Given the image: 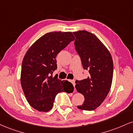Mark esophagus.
<instances>
[{"instance_id": "34e87169", "label": "esophagus", "mask_w": 133, "mask_h": 133, "mask_svg": "<svg viewBox=\"0 0 133 133\" xmlns=\"http://www.w3.org/2000/svg\"><path fill=\"white\" fill-rule=\"evenodd\" d=\"M70 81H71V82L73 84L74 87H75V81H74V80H71Z\"/></svg>"}]
</instances>
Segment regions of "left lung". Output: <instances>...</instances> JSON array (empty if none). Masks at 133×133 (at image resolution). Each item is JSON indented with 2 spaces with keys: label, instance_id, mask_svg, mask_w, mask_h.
<instances>
[{
  "label": "left lung",
  "instance_id": "8db88e82",
  "mask_svg": "<svg viewBox=\"0 0 133 133\" xmlns=\"http://www.w3.org/2000/svg\"><path fill=\"white\" fill-rule=\"evenodd\" d=\"M75 48L81 57L83 68L89 71L87 79L76 81L78 92L84 96L79 109L94 110L104 101L111 88L113 63L109 51L95 35L87 31L73 32Z\"/></svg>",
  "mask_w": 133,
  "mask_h": 133
}]
</instances>
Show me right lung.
I'll return each instance as SVG.
<instances>
[{"label": "right lung", "mask_w": 133, "mask_h": 133, "mask_svg": "<svg viewBox=\"0 0 133 133\" xmlns=\"http://www.w3.org/2000/svg\"><path fill=\"white\" fill-rule=\"evenodd\" d=\"M74 39L71 32H49L35 41L25 54L21 85L28 103L35 110L49 111L58 93H70L74 89L71 82L52 75L57 69V54Z\"/></svg>", "instance_id": "right-lung-1"}]
</instances>
